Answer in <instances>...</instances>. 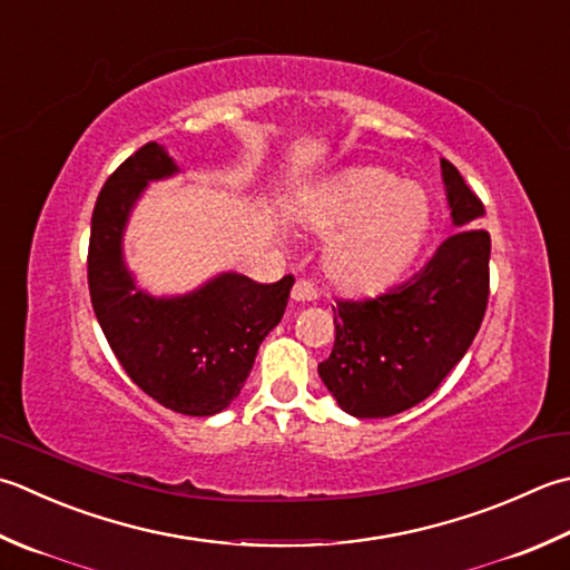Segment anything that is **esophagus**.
<instances>
[{"instance_id": "esophagus-1", "label": "esophagus", "mask_w": 570, "mask_h": 570, "mask_svg": "<svg viewBox=\"0 0 570 570\" xmlns=\"http://www.w3.org/2000/svg\"><path fill=\"white\" fill-rule=\"evenodd\" d=\"M292 296L294 301H316V286L308 282V278H298L292 288Z\"/></svg>"}]
</instances>
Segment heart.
Returning <instances> with one entry per match:
<instances>
[{
  "instance_id": "heart-1",
  "label": "heart",
  "mask_w": 570,
  "mask_h": 570,
  "mask_svg": "<svg viewBox=\"0 0 570 570\" xmlns=\"http://www.w3.org/2000/svg\"><path fill=\"white\" fill-rule=\"evenodd\" d=\"M430 217L425 187L400 183L383 167L343 175L323 195L316 215L328 229L348 227L328 249L331 276L353 288L385 282L425 239Z\"/></svg>"
}]
</instances>
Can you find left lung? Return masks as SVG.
I'll list each match as a JSON object with an SVG mask.
<instances>
[{
    "mask_svg": "<svg viewBox=\"0 0 570 570\" xmlns=\"http://www.w3.org/2000/svg\"><path fill=\"white\" fill-rule=\"evenodd\" d=\"M456 232L405 282L373 298H338L336 341L318 375L353 417H390L430 397L464 358L489 301L492 237L474 227L484 205L442 160Z\"/></svg>",
    "mask_w": 570,
    "mask_h": 570,
    "instance_id": "8db88e82",
    "label": "left lung"
}]
</instances>
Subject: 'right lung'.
I'll use <instances>...</instances> for the list:
<instances>
[{
  "label": "right lung",
  "mask_w": 570,
  "mask_h": 570,
  "mask_svg": "<svg viewBox=\"0 0 570 570\" xmlns=\"http://www.w3.org/2000/svg\"><path fill=\"white\" fill-rule=\"evenodd\" d=\"M175 173L163 145L148 142L108 177L91 217L88 288L130 381L167 410L207 417L239 395L262 341L284 316L294 276L259 284L227 272L185 296L140 292L122 264V229L148 183Z\"/></svg>",
  "instance_id": "1"
}]
</instances>
